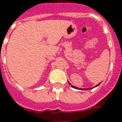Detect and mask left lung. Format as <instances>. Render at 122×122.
<instances>
[{
  "label": "left lung",
  "mask_w": 122,
  "mask_h": 122,
  "mask_svg": "<svg viewBox=\"0 0 122 122\" xmlns=\"http://www.w3.org/2000/svg\"><path fill=\"white\" fill-rule=\"evenodd\" d=\"M68 83H69V84H70V85L71 86V87H73V88H75V89H80V90H88V89H93V88H94V87H97V86H98V85H99V84H100V83H98V84H97V85H96V86H95V87H92V88H89V89H81V88H78V87H75V86H73V85H71V83H70V82H69V81H68Z\"/></svg>",
  "instance_id": "obj_1"
}]
</instances>
